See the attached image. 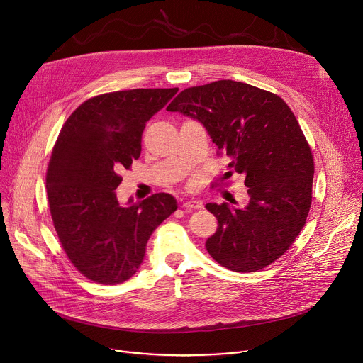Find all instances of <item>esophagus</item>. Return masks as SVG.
<instances>
[{
	"label": "esophagus",
	"mask_w": 363,
	"mask_h": 363,
	"mask_svg": "<svg viewBox=\"0 0 363 363\" xmlns=\"http://www.w3.org/2000/svg\"><path fill=\"white\" fill-rule=\"evenodd\" d=\"M184 208L186 211H192V210H201L203 208V202L198 198H189L185 203H184Z\"/></svg>",
	"instance_id": "esophagus-1"
}]
</instances>
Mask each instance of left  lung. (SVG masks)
Segmentation results:
<instances>
[{
  "label": "left lung",
  "instance_id": "1",
  "mask_svg": "<svg viewBox=\"0 0 363 363\" xmlns=\"http://www.w3.org/2000/svg\"><path fill=\"white\" fill-rule=\"evenodd\" d=\"M167 111L198 121L231 160L228 167L245 175L244 208L206 203L218 220L206 250L233 272L270 266L293 244L312 205V150L287 103L247 83L218 80L185 89Z\"/></svg>",
  "mask_w": 363,
  "mask_h": 363
}]
</instances>
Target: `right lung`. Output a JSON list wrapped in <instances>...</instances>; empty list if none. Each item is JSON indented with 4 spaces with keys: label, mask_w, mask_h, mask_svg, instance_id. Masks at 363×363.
<instances>
[{
    "label": "right lung",
    "mask_w": 363,
    "mask_h": 363,
    "mask_svg": "<svg viewBox=\"0 0 363 363\" xmlns=\"http://www.w3.org/2000/svg\"><path fill=\"white\" fill-rule=\"evenodd\" d=\"M178 89H133L86 100L66 121L47 169L51 218L73 266L100 284H119L140 267L146 244L178 202L160 192L118 201V169L138 160L146 122Z\"/></svg>",
    "instance_id": "obj_1"
}]
</instances>
